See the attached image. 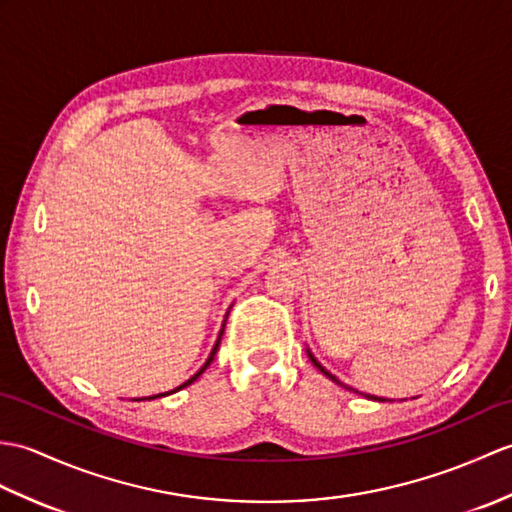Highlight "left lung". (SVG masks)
I'll list each match as a JSON object with an SVG mask.
<instances>
[{"label": "left lung", "instance_id": "1", "mask_svg": "<svg viewBox=\"0 0 512 512\" xmlns=\"http://www.w3.org/2000/svg\"><path fill=\"white\" fill-rule=\"evenodd\" d=\"M305 351H307V358H310V360H312V364H314V366L318 368V371H320V373H323L325 377H329V379H331V382H334V384H338V386H342V388H347V390H351V392H358V390H355V388H349L347 384H342V382H340V379H338L336 375H331V373L327 371V368H325L323 364H320V362H318V360L314 358V353H312L310 349H305ZM358 395H364V392H358ZM364 397H366V399H375V401H384V399H377V397H373V395H364Z\"/></svg>", "mask_w": 512, "mask_h": 512}]
</instances>
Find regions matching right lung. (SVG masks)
<instances>
[{
	"mask_svg": "<svg viewBox=\"0 0 512 512\" xmlns=\"http://www.w3.org/2000/svg\"><path fill=\"white\" fill-rule=\"evenodd\" d=\"M229 316V314H227ZM224 323H227V320H224ZM224 323H222V329H220V334H218V340H216V344H213V349H211V353H209V358H207V362L200 366V371L198 373H194L192 377L187 379V382H183L181 386H176L174 390H168V392H159V395H152V397H139V399H135V401H150V399H159V397H168V395H172V392H178V390H183L185 386H189V384H194L196 379L207 371V366L213 362V358H216V353H218V347H220V340H222V334H224Z\"/></svg>",
	"mask_w": 512,
	"mask_h": 512,
	"instance_id": "1",
	"label": "right lung"
}]
</instances>
